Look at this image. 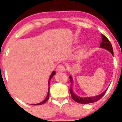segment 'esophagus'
Segmentation results:
<instances>
[{"instance_id":"34e87169","label":"esophagus","mask_w":122,"mask_h":122,"mask_svg":"<svg viewBox=\"0 0 122 122\" xmlns=\"http://www.w3.org/2000/svg\"><path fill=\"white\" fill-rule=\"evenodd\" d=\"M65 70H66V67L63 64H60L57 67V70L58 71H64Z\"/></svg>"}]
</instances>
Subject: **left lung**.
Returning a JSON list of instances; mask_svg holds the SVG:
<instances>
[{"mask_svg": "<svg viewBox=\"0 0 122 122\" xmlns=\"http://www.w3.org/2000/svg\"><path fill=\"white\" fill-rule=\"evenodd\" d=\"M102 42L100 44V47L101 48H104V49H107L108 51H109L113 55V48H112V46L111 45V42L109 41V40L104 35L102 34ZM70 80V82H71V87L69 89L70 92V94H71V96L72 99L74 101H75L77 102L82 103V104H85V103H92V102H95L98 101V100L101 99L102 97L104 95V94H105L106 91H107V89L104 91V92L102 93L100 95H98L97 96L95 97H85V98H81L77 96L74 92H73V89H72V84H73V79H72V77L71 76H69Z\"/></svg>", "mask_w": 122, "mask_h": 122, "instance_id": "obj_1", "label": "left lung"}]
</instances>
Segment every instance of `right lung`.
Instances as JSON below:
<instances>
[{
	"label": "right lung",
	"mask_w": 122,
	"mask_h": 122,
	"mask_svg": "<svg viewBox=\"0 0 122 122\" xmlns=\"http://www.w3.org/2000/svg\"><path fill=\"white\" fill-rule=\"evenodd\" d=\"M55 71H53L52 73V74H51L50 77H49V81H48V85H49V88H48V90H49V88H50V86H49V84H50L51 79V78H52V77H53V76L55 75ZM49 91H48V95H47V97H46V98L45 99V100H44L42 102H40V103H37V104H34V105H42V104H43V103H45L48 100V99H49Z\"/></svg>",
	"instance_id": "obj_1"
}]
</instances>
